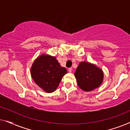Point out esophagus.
Returning a JSON list of instances; mask_svg holds the SVG:
<instances>
[{
    "instance_id": "1",
    "label": "esophagus",
    "mask_w": 130,
    "mask_h": 130,
    "mask_svg": "<svg viewBox=\"0 0 130 130\" xmlns=\"http://www.w3.org/2000/svg\"><path fill=\"white\" fill-rule=\"evenodd\" d=\"M68 70H69V72L71 73V72H72V68H69Z\"/></svg>"
}]
</instances>
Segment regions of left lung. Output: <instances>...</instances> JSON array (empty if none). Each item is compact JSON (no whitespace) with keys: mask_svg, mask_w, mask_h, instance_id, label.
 <instances>
[{"mask_svg":"<svg viewBox=\"0 0 130 130\" xmlns=\"http://www.w3.org/2000/svg\"><path fill=\"white\" fill-rule=\"evenodd\" d=\"M78 86L85 92L93 90L102 83L104 73L99 67L88 62L79 63L74 73Z\"/></svg>","mask_w":130,"mask_h":130,"instance_id":"1","label":"left lung"}]
</instances>
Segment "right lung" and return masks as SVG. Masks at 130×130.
I'll list each match as a JSON object with an SVG mask.
<instances>
[{
  "label": "right lung",
  "instance_id": "obj_1",
  "mask_svg": "<svg viewBox=\"0 0 130 130\" xmlns=\"http://www.w3.org/2000/svg\"><path fill=\"white\" fill-rule=\"evenodd\" d=\"M67 71L55 57L42 54L35 60L31 74L35 83L47 93L54 92Z\"/></svg>",
  "mask_w": 130,
  "mask_h": 130
}]
</instances>
